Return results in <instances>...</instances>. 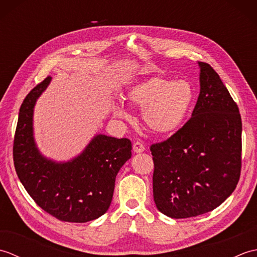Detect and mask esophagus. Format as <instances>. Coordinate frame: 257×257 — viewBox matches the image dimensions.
Returning <instances> with one entry per match:
<instances>
[{"instance_id": "esophagus-1", "label": "esophagus", "mask_w": 257, "mask_h": 257, "mask_svg": "<svg viewBox=\"0 0 257 257\" xmlns=\"http://www.w3.org/2000/svg\"><path fill=\"white\" fill-rule=\"evenodd\" d=\"M133 150L135 154H141V152L145 151V146L141 144V143H135L134 146H133Z\"/></svg>"}]
</instances>
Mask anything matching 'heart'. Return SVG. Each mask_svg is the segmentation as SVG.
Returning <instances> with one entry per match:
<instances>
[{
    "label": "heart",
    "instance_id": "heart-1",
    "mask_svg": "<svg viewBox=\"0 0 257 257\" xmlns=\"http://www.w3.org/2000/svg\"><path fill=\"white\" fill-rule=\"evenodd\" d=\"M125 98L130 105L143 109L147 128L156 135L169 136L187 122L193 110L196 91L189 80L152 76L130 87ZM112 111L118 118L128 117L121 102H114Z\"/></svg>",
    "mask_w": 257,
    "mask_h": 257
}]
</instances>
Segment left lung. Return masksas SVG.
<instances>
[{"instance_id": "left-lung-1", "label": "left lung", "mask_w": 257, "mask_h": 257, "mask_svg": "<svg viewBox=\"0 0 257 257\" xmlns=\"http://www.w3.org/2000/svg\"><path fill=\"white\" fill-rule=\"evenodd\" d=\"M198 64L200 95L192 117L172 137L150 147L155 203L172 219L214 210L235 190L241 174L238 107L215 70Z\"/></svg>"}]
</instances>
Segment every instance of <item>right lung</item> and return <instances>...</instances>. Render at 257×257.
Instances as JSON below:
<instances>
[{
    "mask_svg": "<svg viewBox=\"0 0 257 257\" xmlns=\"http://www.w3.org/2000/svg\"><path fill=\"white\" fill-rule=\"evenodd\" d=\"M51 80L48 76L33 88L20 108L13 146L15 170L31 198L56 219L75 223L96 220L110 206L117 174L132 158V143L99 134L68 161L45 157L35 143L33 116Z\"/></svg>",
    "mask_w": 257,
    "mask_h": 257,
    "instance_id": "right-lung-1",
    "label": "right lung"
}]
</instances>
